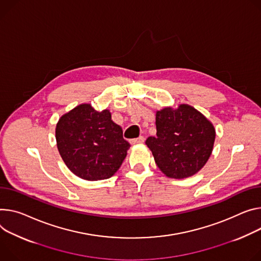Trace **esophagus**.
Returning <instances> with one entry per match:
<instances>
[{
	"instance_id": "1",
	"label": "esophagus",
	"mask_w": 261,
	"mask_h": 261,
	"mask_svg": "<svg viewBox=\"0 0 261 261\" xmlns=\"http://www.w3.org/2000/svg\"><path fill=\"white\" fill-rule=\"evenodd\" d=\"M144 141H145V137H144V136H139V137H137V138L131 139L130 143H131L132 145H139V144H144Z\"/></svg>"
}]
</instances>
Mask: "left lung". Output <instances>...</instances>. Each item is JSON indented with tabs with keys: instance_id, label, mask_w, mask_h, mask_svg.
<instances>
[{
	"instance_id": "1",
	"label": "left lung",
	"mask_w": 261,
	"mask_h": 261,
	"mask_svg": "<svg viewBox=\"0 0 261 261\" xmlns=\"http://www.w3.org/2000/svg\"><path fill=\"white\" fill-rule=\"evenodd\" d=\"M156 137L146 145L159 170L169 178L184 179L197 174L208 161L216 129L208 118L188 104L156 111Z\"/></svg>"
}]
</instances>
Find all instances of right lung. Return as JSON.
<instances>
[{"instance_id": "right-lung-1", "label": "right lung", "mask_w": 261, "mask_h": 261, "mask_svg": "<svg viewBox=\"0 0 261 261\" xmlns=\"http://www.w3.org/2000/svg\"><path fill=\"white\" fill-rule=\"evenodd\" d=\"M59 154L68 170L87 181L108 179L121 168L130 144L108 109L83 103L64 113L56 125Z\"/></svg>"}]
</instances>
